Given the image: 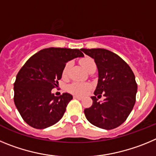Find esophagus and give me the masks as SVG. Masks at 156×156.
Returning <instances> with one entry per match:
<instances>
[{"label": "esophagus", "mask_w": 156, "mask_h": 156, "mask_svg": "<svg viewBox=\"0 0 156 156\" xmlns=\"http://www.w3.org/2000/svg\"><path fill=\"white\" fill-rule=\"evenodd\" d=\"M73 98L74 99H78V100H82V98L80 97V96H77V95H74Z\"/></svg>", "instance_id": "34e87169"}]
</instances>
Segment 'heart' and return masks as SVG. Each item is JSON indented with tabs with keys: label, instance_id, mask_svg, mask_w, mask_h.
<instances>
[{
	"label": "heart",
	"instance_id": "1",
	"mask_svg": "<svg viewBox=\"0 0 156 156\" xmlns=\"http://www.w3.org/2000/svg\"><path fill=\"white\" fill-rule=\"evenodd\" d=\"M81 66L84 68L86 71L89 72L93 68H96V64H95L94 59L91 58H84L82 59L80 62ZM72 63L68 62L66 65V66L63 69L62 71V76L66 77L69 74V71L70 68H71ZM69 90L72 93L76 94L82 95L84 94L89 89H90V85L87 83H73L72 84H70L68 87Z\"/></svg>",
	"mask_w": 156,
	"mask_h": 156
}]
</instances>
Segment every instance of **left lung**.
I'll use <instances>...</instances> for the list:
<instances>
[{
	"instance_id": "obj_1",
	"label": "left lung",
	"mask_w": 156,
	"mask_h": 156,
	"mask_svg": "<svg viewBox=\"0 0 156 156\" xmlns=\"http://www.w3.org/2000/svg\"><path fill=\"white\" fill-rule=\"evenodd\" d=\"M94 59L98 70V81L91 97L93 104L85 108L87 120L105 129L118 127L126 121L136 101L137 84L129 65L116 54L102 48L81 49ZM106 97L102 103L96 96Z\"/></svg>"
}]
</instances>
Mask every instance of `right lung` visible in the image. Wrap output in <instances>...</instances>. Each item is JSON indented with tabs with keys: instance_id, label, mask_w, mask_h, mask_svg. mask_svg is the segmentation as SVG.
Wrapping results in <instances>:
<instances>
[{
	"instance_id": "1",
	"label": "right lung",
	"mask_w": 156,
	"mask_h": 156,
	"mask_svg": "<svg viewBox=\"0 0 156 156\" xmlns=\"http://www.w3.org/2000/svg\"><path fill=\"white\" fill-rule=\"evenodd\" d=\"M83 54L79 49L49 48L30 57L14 83V102L23 120L32 127L44 129L62 119L73 96L51 93L62 78L66 62Z\"/></svg>"
}]
</instances>
